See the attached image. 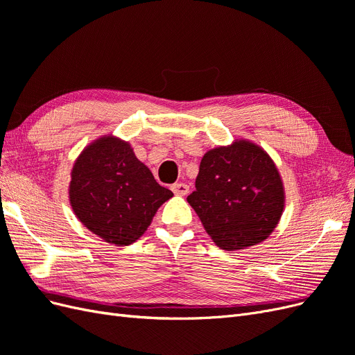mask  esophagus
<instances>
[{
	"label": "esophagus",
	"instance_id": "esophagus-1",
	"mask_svg": "<svg viewBox=\"0 0 355 355\" xmlns=\"http://www.w3.org/2000/svg\"><path fill=\"white\" fill-rule=\"evenodd\" d=\"M171 191H173L176 196H187L189 192V187L187 184H182V182H179V184L171 185Z\"/></svg>",
	"mask_w": 355,
	"mask_h": 355
}]
</instances>
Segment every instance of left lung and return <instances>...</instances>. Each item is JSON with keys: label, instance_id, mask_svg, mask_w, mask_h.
<instances>
[{"label": "left lung", "instance_id": "obj_1", "mask_svg": "<svg viewBox=\"0 0 355 355\" xmlns=\"http://www.w3.org/2000/svg\"><path fill=\"white\" fill-rule=\"evenodd\" d=\"M187 200L216 245L232 252L270 237L283 214L284 188L261 146L235 141L204 154Z\"/></svg>", "mask_w": 355, "mask_h": 355}]
</instances>
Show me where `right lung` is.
Masks as SVG:
<instances>
[{
    "mask_svg": "<svg viewBox=\"0 0 355 355\" xmlns=\"http://www.w3.org/2000/svg\"><path fill=\"white\" fill-rule=\"evenodd\" d=\"M173 192L161 187L121 139L103 136L84 148L71 171L69 201L85 228L106 243L128 245L151 225Z\"/></svg>",
    "mask_w": 355,
    "mask_h": 355,
    "instance_id": "add662e5",
    "label": "right lung"
}]
</instances>
